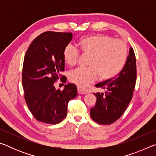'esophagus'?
Returning a JSON list of instances; mask_svg holds the SVG:
<instances>
[{
  "label": "esophagus",
  "mask_w": 156,
  "mask_h": 156,
  "mask_svg": "<svg viewBox=\"0 0 156 156\" xmlns=\"http://www.w3.org/2000/svg\"><path fill=\"white\" fill-rule=\"evenodd\" d=\"M78 92L79 94H89V91L88 90H86V89H82L80 87H78Z\"/></svg>",
  "instance_id": "34e87169"
}]
</instances>
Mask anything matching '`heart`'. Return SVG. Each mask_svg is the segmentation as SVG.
Listing matches in <instances>:
<instances>
[{"label":"heart","instance_id":"b5f03b06","mask_svg":"<svg viewBox=\"0 0 156 156\" xmlns=\"http://www.w3.org/2000/svg\"><path fill=\"white\" fill-rule=\"evenodd\" d=\"M81 51L90 55L88 68L78 67L71 71L69 80L78 86L86 87L96 80L98 75L102 79L114 77L122 69L127 58V47L125 42L104 34L84 37L79 41ZM80 51L72 44L63 51L65 62L73 66L78 62Z\"/></svg>","mask_w":156,"mask_h":156}]
</instances>
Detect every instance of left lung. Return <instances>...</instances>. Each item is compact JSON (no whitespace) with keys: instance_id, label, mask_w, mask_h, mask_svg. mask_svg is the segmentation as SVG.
Listing matches in <instances>:
<instances>
[{"instance_id":"left-lung-1","label":"left lung","mask_w":156,"mask_h":156,"mask_svg":"<svg viewBox=\"0 0 156 156\" xmlns=\"http://www.w3.org/2000/svg\"><path fill=\"white\" fill-rule=\"evenodd\" d=\"M136 75V56L130 47L125 65L117 77L95 85L106 91L105 94L94 93L97 100L96 105L90 109L92 120L100 125H110L119 119L133 96Z\"/></svg>"}]
</instances>
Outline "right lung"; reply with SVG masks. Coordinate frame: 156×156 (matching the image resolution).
Segmentation results:
<instances>
[{
	"mask_svg": "<svg viewBox=\"0 0 156 156\" xmlns=\"http://www.w3.org/2000/svg\"><path fill=\"white\" fill-rule=\"evenodd\" d=\"M72 33L46 31L37 36L26 52L23 67L22 83L25 100L36 119L55 125L67 115L68 102L77 96L74 84H65L60 91L55 82L65 70L63 51L70 43ZM66 77L62 76V82Z\"/></svg>",
	"mask_w": 156,
	"mask_h": 156,
	"instance_id": "add662e5",
	"label": "right lung"
}]
</instances>
